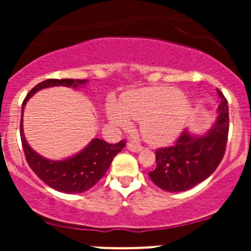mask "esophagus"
<instances>
[{
    "mask_svg": "<svg viewBox=\"0 0 251 251\" xmlns=\"http://www.w3.org/2000/svg\"><path fill=\"white\" fill-rule=\"evenodd\" d=\"M127 149L132 152H140L143 150V146L137 145V144H134V143H128L127 144Z\"/></svg>",
    "mask_w": 251,
    "mask_h": 251,
    "instance_id": "esophagus-1",
    "label": "esophagus"
}]
</instances>
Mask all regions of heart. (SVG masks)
<instances>
[{"label": "heart", "instance_id": "b5f03b06", "mask_svg": "<svg viewBox=\"0 0 251 251\" xmlns=\"http://www.w3.org/2000/svg\"><path fill=\"white\" fill-rule=\"evenodd\" d=\"M191 105L176 87L144 88L123 97L119 106L109 105L108 118L116 127L139 122L144 139L153 145L174 142L183 131Z\"/></svg>", "mask_w": 251, "mask_h": 251}]
</instances>
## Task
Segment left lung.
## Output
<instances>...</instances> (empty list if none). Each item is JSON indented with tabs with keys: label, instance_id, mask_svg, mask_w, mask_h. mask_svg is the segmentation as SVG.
I'll return each instance as SVG.
<instances>
[{
	"label": "left lung",
	"instance_id": "obj_1",
	"mask_svg": "<svg viewBox=\"0 0 251 251\" xmlns=\"http://www.w3.org/2000/svg\"><path fill=\"white\" fill-rule=\"evenodd\" d=\"M221 102L217 119L203 135L180 134L174 146L155 151L157 166L149 172L158 188L169 192H180L194 188L210 177L223 159L229 133V111L223 93L217 89Z\"/></svg>",
	"mask_w": 251,
	"mask_h": 251
}]
</instances>
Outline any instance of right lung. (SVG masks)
Masks as SVG:
<instances>
[{"instance_id":"right-lung-1","label":"right lung","mask_w":251,"mask_h":251,"mask_svg":"<svg viewBox=\"0 0 251 251\" xmlns=\"http://www.w3.org/2000/svg\"><path fill=\"white\" fill-rule=\"evenodd\" d=\"M85 79H48L37 83L22 102L21 124H20V134H21L22 148H24L25 159L34 174L47 184L50 188L65 194H80L87 191L94 186L105 176L112 160L122 150L125 148V140H120L117 144H108L102 139L92 140L81 152L63 160H50L37 154L28 145L24 134L22 116L25 102L33 97L37 91L43 88L54 87V86H65V87H77L85 85Z\"/></svg>"}]
</instances>
